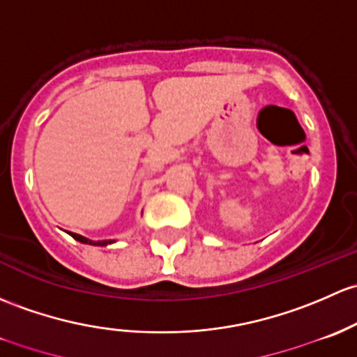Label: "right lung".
Wrapping results in <instances>:
<instances>
[{
	"label": "right lung",
	"instance_id": "right-lung-1",
	"mask_svg": "<svg viewBox=\"0 0 357 357\" xmlns=\"http://www.w3.org/2000/svg\"><path fill=\"white\" fill-rule=\"evenodd\" d=\"M71 236H73L75 239H77V241H80V243H84V245H93V246H106V245H111V239H106V241H92V239H87V238H84V236H80V234H75V232H71Z\"/></svg>",
	"mask_w": 357,
	"mask_h": 357
}]
</instances>
